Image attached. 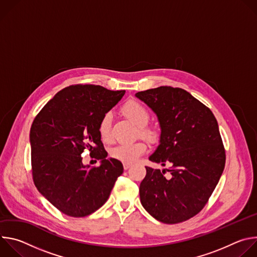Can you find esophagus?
Returning a JSON list of instances; mask_svg holds the SVG:
<instances>
[{
	"mask_svg": "<svg viewBox=\"0 0 257 257\" xmlns=\"http://www.w3.org/2000/svg\"><path fill=\"white\" fill-rule=\"evenodd\" d=\"M123 167H124V170H128V169L131 168V165L130 164H124Z\"/></svg>",
	"mask_w": 257,
	"mask_h": 257,
	"instance_id": "esophagus-1",
	"label": "esophagus"
}]
</instances>
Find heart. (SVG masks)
Returning <instances> with one entry per match:
<instances>
[{
  "label": "heart",
  "instance_id": "heart-1",
  "mask_svg": "<svg viewBox=\"0 0 257 257\" xmlns=\"http://www.w3.org/2000/svg\"><path fill=\"white\" fill-rule=\"evenodd\" d=\"M121 112L129 121L137 126V133L141 138L151 143H156L159 141V130L148 125L151 119V114L145 105L137 100L131 99L123 104ZM112 121L113 115L111 112H107L101 117L98 123V134L104 143H112L114 141V136L112 133ZM145 152L146 144L141 140H137L115 146L109 151V156L124 164H132Z\"/></svg>",
  "mask_w": 257,
  "mask_h": 257
}]
</instances>
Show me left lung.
<instances>
[{
	"mask_svg": "<svg viewBox=\"0 0 257 257\" xmlns=\"http://www.w3.org/2000/svg\"><path fill=\"white\" fill-rule=\"evenodd\" d=\"M158 117L160 144L150 161L169 170L145 167L140 183L142 206L158 221L178 224L197 214L221 178L226 155L210 109L188 91L161 86L135 94ZM166 170L170 178L164 177Z\"/></svg>",
	"mask_w": 257,
	"mask_h": 257,
	"instance_id": "1",
	"label": "left lung"
}]
</instances>
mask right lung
<instances>
[{"instance_id":"1","label":"right lung","mask_w":257,"mask_h":257,"mask_svg":"<svg viewBox=\"0 0 257 257\" xmlns=\"http://www.w3.org/2000/svg\"><path fill=\"white\" fill-rule=\"evenodd\" d=\"M125 90L78 84L60 90L38 114L30 128L31 167L35 187L63 213L86 216L107 200L123 165L106 159L98 134L101 117ZM85 149L101 160L99 167L83 165Z\"/></svg>"}]
</instances>
